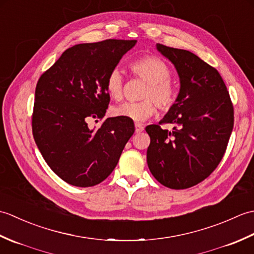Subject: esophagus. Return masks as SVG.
Returning <instances> with one entry per match:
<instances>
[{
    "label": "esophagus",
    "mask_w": 254,
    "mask_h": 254,
    "mask_svg": "<svg viewBox=\"0 0 254 254\" xmlns=\"http://www.w3.org/2000/svg\"><path fill=\"white\" fill-rule=\"evenodd\" d=\"M144 131V127L141 123H135V132L136 133H141Z\"/></svg>",
    "instance_id": "1"
}]
</instances>
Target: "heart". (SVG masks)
Here are the masks:
<instances>
[{"label":"heart","instance_id":"b5f03b06","mask_svg":"<svg viewBox=\"0 0 254 254\" xmlns=\"http://www.w3.org/2000/svg\"><path fill=\"white\" fill-rule=\"evenodd\" d=\"M131 69L136 76L147 82L142 91L143 100L127 101L113 107V116L143 122L154 115L156 105L161 111H168L174 107L177 93L170 82V69L161 59L154 56L143 57L131 64ZM106 89L111 98H122L123 76L120 68H113L108 75Z\"/></svg>","mask_w":254,"mask_h":254}]
</instances>
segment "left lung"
Segmentation results:
<instances>
[{"instance_id": "1", "label": "left lung", "mask_w": 254, "mask_h": 254, "mask_svg": "<svg viewBox=\"0 0 254 254\" xmlns=\"http://www.w3.org/2000/svg\"><path fill=\"white\" fill-rule=\"evenodd\" d=\"M156 49L174 64L180 90L174 107L157 124L146 127L150 137L147 165L161 185L181 190L197 185L222 160L234 127V107L216 68L194 53L157 44Z\"/></svg>"}]
</instances>
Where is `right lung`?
Wrapping results in <instances>:
<instances>
[{"label": "right lung", "instance_id": "1", "mask_svg": "<svg viewBox=\"0 0 254 254\" xmlns=\"http://www.w3.org/2000/svg\"><path fill=\"white\" fill-rule=\"evenodd\" d=\"M136 40L109 39L68 48L41 75L35 91L32 134L52 171L68 185L87 188L109 176L133 135V120L106 115L108 75Z\"/></svg>", "mask_w": 254, "mask_h": 254}]
</instances>
